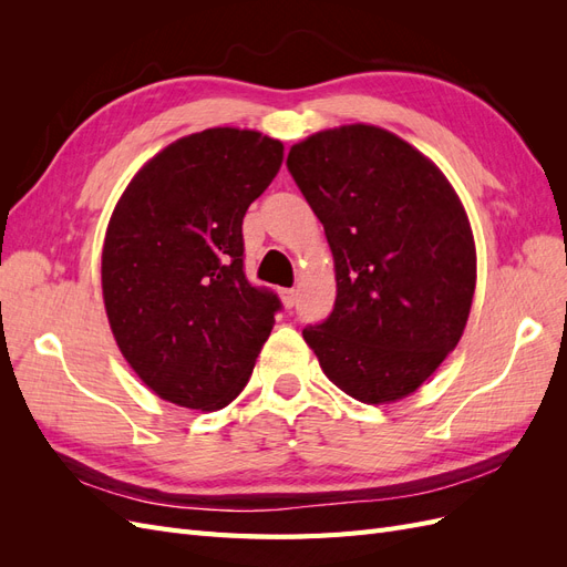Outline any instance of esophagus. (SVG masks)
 <instances>
[{
  "instance_id": "1",
  "label": "esophagus",
  "mask_w": 567,
  "mask_h": 567,
  "mask_svg": "<svg viewBox=\"0 0 567 567\" xmlns=\"http://www.w3.org/2000/svg\"><path fill=\"white\" fill-rule=\"evenodd\" d=\"M281 300H284V305L288 307V310H293V305H296V300H298V293L293 288H284L281 290Z\"/></svg>"
}]
</instances>
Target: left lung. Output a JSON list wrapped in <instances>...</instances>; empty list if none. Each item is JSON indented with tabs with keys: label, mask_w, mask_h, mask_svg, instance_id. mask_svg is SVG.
<instances>
[{
	"label": "left lung",
	"mask_w": 567,
	"mask_h": 567,
	"mask_svg": "<svg viewBox=\"0 0 567 567\" xmlns=\"http://www.w3.org/2000/svg\"><path fill=\"white\" fill-rule=\"evenodd\" d=\"M286 165L336 262L333 312L302 338L350 398H406L466 329L475 293L466 210L423 153L373 125L307 136Z\"/></svg>",
	"instance_id": "left-lung-1"
}]
</instances>
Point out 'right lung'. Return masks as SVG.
<instances>
[{
  "label": "right lung",
  "mask_w": 567,
  "mask_h": 567,
  "mask_svg": "<svg viewBox=\"0 0 567 567\" xmlns=\"http://www.w3.org/2000/svg\"><path fill=\"white\" fill-rule=\"evenodd\" d=\"M284 144L213 127L163 148L109 221L101 288L120 352L158 398L213 411L250 379L281 300L244 271V217Z\"/></svg>",
  "instance_id": "right-lung-1"
}]
</instances>
